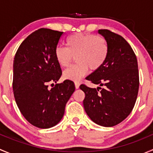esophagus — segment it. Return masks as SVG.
<instances>
[{"label": "esophagus", "mask_w": 153, "mask_h": 153, "mask_svg": "<svg viewBox=\"0 0 153 153\" xmlns=\"http://www.w3.org/2000/svg\"><path fill=\"white\" fill-rule=\"evenodd\" d=\"M79 86H80V83L78 82V81H76V82H75V89H78V88H79Z\"/></svg>", "instance_id": "esophagus-1"}]
</instances>
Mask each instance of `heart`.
<instances>
[{"mask_svg": "<svg viewBox=\"0 0 153 153\" xmlns=\"http://www.w3.org/2000/svg\"><path fill=\"white\" fill-rule=\"evenodd\" d=\"M66 47H57L55 58L61 67L69 65L75 57L77 64L64 70L63 78L78 81L86 75L89 67L98 70L102 67L109 55V44L101 35L90 33H76L68 37Z\"/></svg>", "mask_w": 153, "mask_h": 153, "instance_id": "1", "label": "heart"}]
</instances>
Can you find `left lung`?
Here are the masks:
<instances>
[{"instance_id":"1","label":"left lung","mask_w":153,"mask_h":153,"mask_svg":"<svg viewBox=\"0 0 153 153\" xmlns=\"http://www.w3.org/2000/svg\"><path fill=\"white\" fill-rule=\"evenodd\" d=\"M109 44V55L104 65L86 77L104 88L80 86L85 93L84 106L92 121L103 126L120 124L135 106L139 88L136 55L127 41L109 29H99ZM101 89V91L99 89Z\"/></svg>"}]
</instances>
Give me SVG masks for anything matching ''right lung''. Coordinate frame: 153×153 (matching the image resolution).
<instances>
[{"label":"right lung","mask_w":153,"mask_h":153,"mask_svg":"<svg viewBox=\"0 0 153 153\" xmlns=\"http://www.w3.org/2000/svg\"><path fill=\"white\" fill-rule=\"evenodd\" d=\"M63 34L50 29H38L21 43L14 58L12 88L16 104L27 121L41 129L61 121L75 89L69 80L56 84L62 72L55 49ZM48 83L52 84L51 89Z\"/></svg>","instance_id":"right-lung-1"}]
</instances>
